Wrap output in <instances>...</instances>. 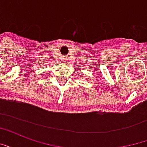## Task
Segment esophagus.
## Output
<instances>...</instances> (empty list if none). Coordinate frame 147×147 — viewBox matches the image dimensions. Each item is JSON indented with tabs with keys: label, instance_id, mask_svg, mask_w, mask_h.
I'll return each instance as SVG.
<instances>
[{
	"label": "esophagus",
	"instance_id": "1",
	"mask_svg": "<svg viewBox=\"0 0 147 147\" xmlns=\"http://www.w3.org/2000/svg\"><path fill=\"white\" fill-rule=\"evenodd\" d=\"M64 61H66V60H67V58H66V57H64Z\"/></svg>",
	"mask_w": 147,
	"mask_h": 147
}]
</instances>
